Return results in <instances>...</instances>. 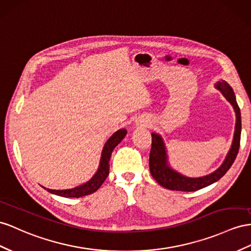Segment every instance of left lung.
I'll use <instances>...</instances> for the list:
<instances>
[{"label": "left lung", "mask_w": 251, "mask_h": 251, "mask_svg": "<svg viewBox=\"0 0 251 251\" xmlns=\"http://www.w3.org/2000/svg\"><path fill=\"white\" fill-rule=\"evenodd\" d=\"M215 88L221 91L231 105H232L235 112V127L232 144H231L230 150L225 158L224 162L220 168L216 169L211 174L205 175L202 177H187L180 173L175 171L169 163L168 152H166L165 143L159 133H151V150L150 153V171L151 176L155 178V180L162 185L163 188L173 190V191H184V192H193L201 190L202 188L208 187V185L216 182L217 180L226 174L227 171L233 164L236 158L237 152L240 149V141H241V130H242V120H241V110L239 105L236 102L235 94L232 88L229 86L227 81L221 79L215 83Z\"/></svg>", "instance_id": "1"}]
</instances>
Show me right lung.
<instances>
[{"label":"right lung","instance_id":"obj_1","mask_svg":"<svg viewBox=\"0 0 251 251\" xmlns=\"http://www.w3.org/2000/svg\"><path fill=\"white\" fill-rule=\"evenodd\" d=\"M126 133H127V130L123 128V129L115 131L112 136L107 140V142L104 145V149L101 151L99 169L93 175V177L86 183L78 185V187L73 188V189H68V190H50L44 187L43 188L48 192L52 193V194H55V195L62 196V197H76V198L92 194V193H94L95 191H98L100 185L106 180L107 176L109 175V160H110L111 153L115 149V146H117L121 141L125 138Z\"/></svg>","mask_w":251,"mask_h":251}]
</instances>
